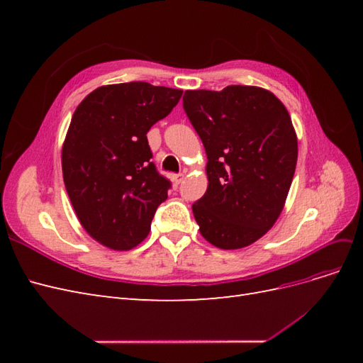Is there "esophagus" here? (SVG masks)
<instances>
[{
    "label": "esophagus",
    "mask_w": 363,
    "mask_h": 363,
    "mask_svg": "<svg viewBox=\"0 0 363 363\" xmlns=\"http://www.w3.org/2000/svg\"><path fill=\"white\" fill-rule=\"evenodd\" d=\"M183 179H184V174H177V175H174V177H172V182L175 184H180L183 182Z\"/></svg>",
    "instance_id": "1"
}]
</instances>
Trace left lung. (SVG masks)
Returning a JSON list of instances; mask_svg holds the SVG:
<instances>
[{
	"label": "left lung",
	"mask_w": 363,
	"mask_h": 363,
	"mask_svg": "<svg viewBox=\"0 0 363 363\" xmlns=\"http://www.w3.org/2000/svg\"><path fill=\"white\" fill-rule=\"evenodd\" d=\"M183 108L207 155L206 194L192 204L200 233L221 250L251 245L276 224L298 142L286 107L257 86L186 91Z\"/></svg>",
	"instance_id": "8db88e82"
}]
</instances>
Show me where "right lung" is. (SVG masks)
I'll return each mask as SVG.
<instances>
[{
  "instance_id": "add662e5",
  "label": "right lung",
  "mask_w": 363,
  "mask_h": 363,
  "mask_svg": "<svg viewBox=\"0 0 363 363\" xmlns=\"http://www.w3.org/2000/svg\"><path fill=\"white\" fill-rule=\"evenodd\" d=\"M183 91L145 82L107 84L77 106L62 148L65 188L83 228L127 251L144 240L169 180L151 162L147 133Z\"/></svg>"
}]
</instances>
